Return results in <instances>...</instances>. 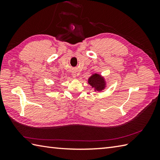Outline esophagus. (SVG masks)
<instances>
[{
	"mask_svg": "<svg viewBox=\"0 0 160 160\" xmlns=\"http://www.w3.org/2000/svg\"><path fill=\"white\" fill-rule=\"evenodd\" d=\"M73 78H76L77 77V75H76V73H73Z\"/></svg>",
	"mask_w": 160,
	"mask_h": 160,
	"instance_id": "34e87169",
	"label": "esophagus"
}]
</instances>
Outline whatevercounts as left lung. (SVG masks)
I'll return each mask as SVG.
<instances>
[{
    "label": "left lung",
    "mask_w": 160,
    "mask_h": 160,
    "mask_svg": "<svg viewBox=\"0 0 160 160\" xmlns=\"http://www.w3.org/2000/svg\"><path fill=\"white\" fill-rule=\"evenodd\" d=\"M90 85L95 88V91H100L103 90L105 87V81L100 75L98 73L93 74L88 80Z\"/></svg>",
    "instance_id": "1"
}]
</instances>
